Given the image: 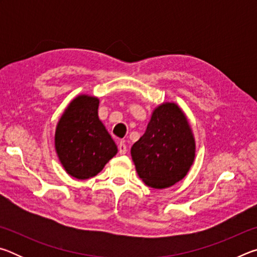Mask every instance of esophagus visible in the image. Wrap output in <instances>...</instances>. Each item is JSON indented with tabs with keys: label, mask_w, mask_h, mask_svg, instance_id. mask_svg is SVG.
<instances>
[{
	"label": "esophagus",
	"mask_w": 257,
	"mask_h": 257,
	"mask_svg": "<svg viewBox=\"0 0 257 257\" xmlns=\"http://www.w3.org/2000/svg\"><path fill=\"white\" fill-rule=\"evenodd\" d=\"M127 151H128V149H127V145L124 144V142H120V144H119V153L121 155H123V154L127 153Z\"/></svg>",
	"instance_id": "obj_1"
}]
</instances>
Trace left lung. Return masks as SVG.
<instances>
[{"mask_svg":"<svg viewBox=\"0 0 257 257\" xmlns=\"http://www.w3.org/2000/svg\"><path fill=\"white\" fill-rule=\"evenodd\" d=\"M130 153L139 178L152 188H168L184 179L194 163L196 142L180 106L173 102L156 106Z\"/></svg>","mask_w":257,"mask_h":257,"instance_id":"obj_1","label":"left lung"}]
</instances>
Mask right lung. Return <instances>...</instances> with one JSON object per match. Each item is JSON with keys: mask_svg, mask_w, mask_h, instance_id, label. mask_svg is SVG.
<instances>
[{"mask_svg": "<svg viewBox=\"0 0 257 257\" xmlns=\"http://www.w3.org/2000/svg\"><path fill=\"white\" fill-rule=\"evenodd\" d=\"M99 99L80 94L68 104L56 124L54 145L64 170L79 180L103 170L118 153L114 141L98 118Z\"/></svg>", "mask_w": 257, "mask_h": 257, "instance_id": "right-lung-1", "label": "right lung"}]
</instances>
